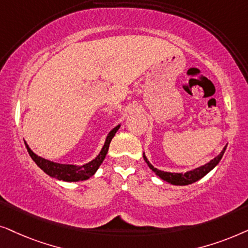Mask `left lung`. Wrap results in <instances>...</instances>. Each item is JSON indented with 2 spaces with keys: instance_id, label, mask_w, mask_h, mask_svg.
Segmentation results:
<instances>
[{
  "instance_id": "8db88e82",
  "label": "left lung",
  "mask_w": 248,
  "mask_h": 248,
  "mask_svg": "<svg viewBox=\"0 0 248 248\" xmlns=\"http://www.w3.org/2000/svg\"><path fill=\"white\" fill-rule=\"evenodd\" d=\"M227 145L223 147V150L220 152L219 155H217L213 160H211L210 162H207L204 164V166H201L196 169H193L190 171H187V172H168V171H162V170H158L156 168H154L152 166L148 158L146 157V155L144 153V160L145 162L147 163V166L150 167V169H152V171H154L155 174L157 177H160L161 179L167 181L171 185H176V186H186V185H190L196 183L197 180L202 179L204 176H206L207 173L210 172L211 170H213L216 168L219 162L222 158L224 151H226Z\"/></svg>"
}]
</instances>
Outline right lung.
Here are the masks:
<instances>
[{
    "label": "right lung",
    "instance_id": "right-lung-1",
    "mask_svg": "<svg viewBox=\"0 0 248 248\" xmlns=\"http://www.w3.org/2000/svg\"><path fill=\"white\" fill-rule=\"evenodd\" d=\"M120 126L121 124L115 126L113 129L108 134L107 138H105L103 147H102V150L100 153H98L97 156L93 158L92 161H90V162L81 164V166H77V164H62V163H57V162H53V161L46 160V158L35 154L34 152L31 150V147L28 146V144L26 143V141H25V145L29 155H31V157L34 160V162L37 164V166L41 168L46 174H48L49 177L54 178V179L57 180H63V181H67V183H76V181L87 180L90 179L91 177L94 176L98 168H100L102 162L104 161L105 156H107L108 146H110L112 138L114 137L115 133L119 130Z\"/></svg>",
    "mask_w": 248,
    "mask_h": 248
}]
</instances>
